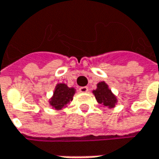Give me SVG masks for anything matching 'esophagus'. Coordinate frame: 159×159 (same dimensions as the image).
I'll return each mask as SVG.
<instances>
[{"label":"esophagus","instance_id":"1","mask_svg":"<svg viewBox=\"0 0 159 159\" xmlns=\"http://www.w3.org/2000/svg\"><path fill=\"white\" fill-rule=\"evenodd\" d=\"M79 91L81 93H87L89 91V88L87 86H82L79 88Z\"/></svg>","mask_w":159,"mask_h":159}]
</instances>
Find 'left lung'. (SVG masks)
Listing matches in <instances>:
<instances>
[{
    "label": "left lung",
    "mask_w": 159,
    "mask_h": 159,
    "mask_svg": "<svg viewBox=\"0 0 159 159\" xmlns=\"http://www.w3.org/2000/svg\"><path fill=\"white\" fill-rule=\"evenodd\" d=\"M95 98L99 103H102L104 106L113 107L116 103V97L108 89V85L104 82H101L97 84V89L93 91Z\"/></svg>",
    "instance_id": "1"
}]
</instances>
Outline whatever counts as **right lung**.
<instances>
[{
    "label": "right lung",
    "instance_id": "add662e5",
    "mask_svg": "<svg viewBox=\"0 0 159 159\" xmlns=\"http://www.w3.org/2000/svg\"><path fill=\"white\" fill-rule=\"evenodd\" d=\"M74 93V88L67 87V85L65 84H58L54 92V95L50 101V104L57 110L66 107V105L73 100Z\"/></svg>",
    "mask_w": 159,
    "mask_h": 159
}]
</instances>
